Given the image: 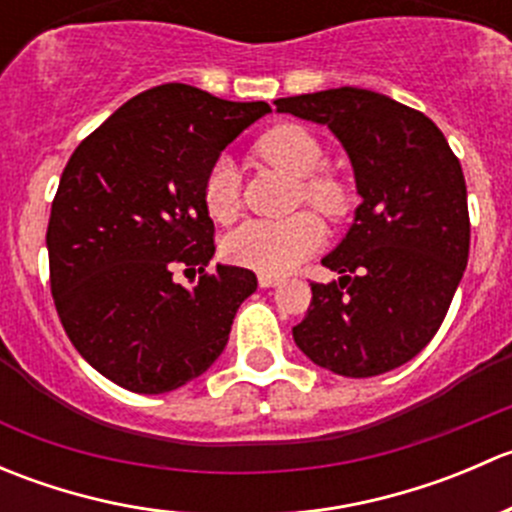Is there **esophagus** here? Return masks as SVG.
<instances>
[{
    "instance_id": "obj_1",
    "label": "esophagus",
    "mask_w": 512,
    "mask_h": 512,
    "mask_svg": "<svg viewBox=\"0 0 512 512\" xmlns=\"http://www.w3.org/2000/svg\"><path fill=\"white\" fill-rule=\"evenodd\" d=\"M257 282H260L262 289H270V287L282 285L280 277H275V275H260V277H257Z\"/></svg>"
}]
</instances>
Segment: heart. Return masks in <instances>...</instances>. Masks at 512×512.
<instances>
[{
  "mask_svg": "<svg viewBox=\"0 0 512 512\" xmlns=\"http://www.w3.org/2000/svg\"><path fill=\"white\" fill-rule=\"evenodd\" d=\"M257 156L275 168L299 178V195L307 205L327 218H339L349 205L347 188L332 175H317L324 165V151L312 133L299 126H277L267 131L255 146ZM205 210L218 223L235 218L240 195L237 173L230 160H218L208 170L203 183ZM324 240L322 223L314 215L299 213L287 220H247L230 232L223 242V252L230 262L262 272L285 275L294 270Z\"/></svg>",
  "mask_w": 512,
  "mask_h": 512,
  "instance_id": "1",
  "label": "heart"
}]
</instances>
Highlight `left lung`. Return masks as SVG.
Returning a JSON list of instances; mask_svg holds the SVG:
<instances>
[{
	"mask_svg": "<svg viewBox=\"0 0 512 512\" xmlns=\"http://www.w3.org/2000/svg\"><path fill=\"white\" fill-rule=\"evenodd\" d=\"M327 126L347 151L361 203L312 285L294 344L322 369L366 379L406 364L441 327L471 247L466 178L446 136L414 108L342 86L275 101Z\"/></svg>",
	"mask_w": 512,
	"mask_h": 512,
	"instance_id": "left-lung-1",
	"label": "left lung"
}]
</instances>
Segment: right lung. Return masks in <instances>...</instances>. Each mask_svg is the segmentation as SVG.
<instances>
[{
  "mask_svg": "<svg viewBox=\"0 0 512 512\" xmlns=\"http://www.w3.org/2000/svg\"><path fill=\"white\" fill-rule=\"evenodd\" d=\"M270 113L188 84L133 96L96 128L61 173L46 250L66 334L91 366L136 394L198 379L223 354L255 272L213 260L203 183L220 153ZM175 266L200 269L193 288Z\"/></svg>",
  "mask_w": 512,
  "mask_h": 512,
  "instance_id": "right-lung-1",
  "label": "right lung"
}]
</instances>
